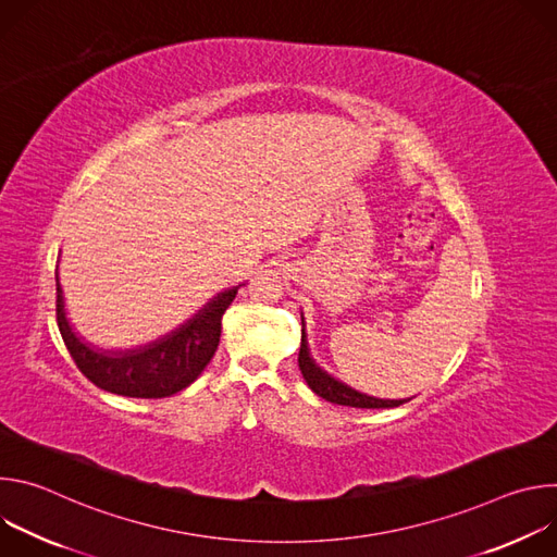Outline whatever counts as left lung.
I'll use <instances>...</instances> for the list:
<instances>
[{
  "label": "left lung",
  "mask_w": 557,
  "mask_h": 557,
  "mask_svg": "<svg viewBox=\"0 0 557 557\" xmlns=\"http://www.w3.org/2000/svg\"><path fill=\"white\" fill-rule=\"evenodd\" d=\"M299 370L308 383V387L322 396V399L337 404V406H350V408H366V410H379V408H399L401 404H408L410 399H376V396L363 394L350 385H346L344 381H339L337 376H333L331 372H326L320 363H317L310 355L308 348V339H306V324H304V312H301V346H299V357H297Z\"/></svg>",
  "instance_id": "left-lung-1"
}]
</instances>
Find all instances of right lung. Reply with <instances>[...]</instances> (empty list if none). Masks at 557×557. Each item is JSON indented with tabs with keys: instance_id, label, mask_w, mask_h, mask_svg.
Wrapping results in <instances>:
<instances>
[{
	"instance_id": "add662e5",
	"label": "right lung",
	"mask_w": 557,
	"mask_h": 557,
	"mask_svg": "<svg viewBox=\"0 0 557 557\" xmlns=\"http://www.w3.org/2000/svg\"><path fill=\"white\" fill-rule=\"evenodd\" d=\"M57 324L76 368L106 392L132 399H165L191 385L207 368L220 344L222 314L237 286L220 290L187 322L168 335L134 348H101L90 344L67 320L57 262Z\"/></svg>"
}]
</instances>
